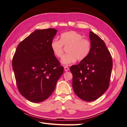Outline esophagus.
<instances>
[{
	"instance_id": "obj_1",
	"label": "esophagus",
	"mask_w": 127,
	"mask_h": 127,
	"mask_svg": "<svg viewBox=\"0 0 127 127\" xmlns=\"http://www.w3.org/2000/svg\"><path fill=\"white\" fill-rule=\"evenodd\" d=\"M64 71H69V68L67 66H64Z\"/></svg>"
}]
</instances>
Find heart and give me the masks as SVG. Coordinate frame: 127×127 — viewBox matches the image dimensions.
<instances>
[{
    "mask_svg": "<svg viewBox=\"0 0 127 127\" xmlns=\"http://www.w3.org/2000/svg\"><path fill=\"white\" fill-rule=\"evenodd\" d=\"M68 47L67 54L63 56L61 63L68 65L74 63L76 60L83 61L86 59L91 50V43L83 35L75 31L62 33L60 40L53 39L50 42V47L53 54L56 58H60L63 54L64 48Z\"/></svg>",
    "mask_w": 127,
    "mask_h": 127,
    "instance_id": "b5f03b06",
    "label": "heart"
}]
</instances>
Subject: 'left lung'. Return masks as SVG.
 <instances>
[{"instance_id": "8db88e82", "label": "left lung", "mask_w": 127, "mask_h": 127, "mask_svg": "<svg viewBox=\"0 0 127 127\" xmlns=\"http://www.w3.org/2000/svg\"><path fill=\"white\" fill-rule=\"evenodd\" d=\"M90 54L85 60L70 68L72 86L80 99L92 102L102 95L109 86L112 68V57L105 42L90 32Z\"/></svg>"}]
</instances>
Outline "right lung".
I'll return each instance as SVG.
<instances>
[{
	"mask_svg": "<svg viewBox=\"0 0 127 127\" xmlns=\"http://www.w3.org/2000/svg\"><path fill=\"white\" fill-rule=\"evenodd\" d=\"M57 30H36L19 43L12 59L18 91L28 100L40 103L55 89L64 67L50 49Z\"/></svg>",
	"mask_w": 127,
	"mask_h": 127,
	"instance_id": "1",
	"label": "right lung"
}]
</instances>
